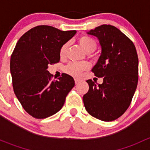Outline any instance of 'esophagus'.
I'll return each mask as SVG.
<instances>
[{"instance_id": "esophagus-1", "label": "esophagus", "mask_w": 150, "mask_h": 150, "mask_svg": "<svg viewBox=\"0 0 150 150\" xmlns=\"http://www.w3.org/2000/svg\"><path fill=\"white\" fill-rule=\"evenodd\" d=\"M80 82H81V81H80V80H78V79H75V84H76V85H78V83H79Z\"/></svg>"}]
</instances>
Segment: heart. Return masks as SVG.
Returning a JSON list of instances; mask_svg holds the SVG:
<instances>
[{"label":"heart","mask_w":150,"mask_h":150,"mask_svg":"<svg viewBox=\"0 0 150 150\" xmlns=\"http://www.w3.org/2000/svg\"><path fill=\"white\" fill-rule=\"evenodd\" d=\"M79 43L86 52L94 51L96 48V43L94 40L88 36H83L80 38ZM69 46V42H67L61 47L59 54L61 57H64L66 55L67 51ZM89 64L87 62H70L65 67V72L72 76L78 78L81 75L82 72L87 70L89 68Z\"/></svg>","instance_id":"1"}]
</instances>
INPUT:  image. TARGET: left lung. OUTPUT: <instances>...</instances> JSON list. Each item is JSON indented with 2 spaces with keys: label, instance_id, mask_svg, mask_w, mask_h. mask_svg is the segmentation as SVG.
Masks as SVG:
<instances>
[{
  "label": "left lung",
  "instance_id": "1",
  "mask_svg": "<svg viewBox=\"0 0 150 150\" xmlns=\"http://www.w3.org/2000/svg\"><path fill=\"white\" fill-rule=\"evenodd\" d=\"M99 41L102 52L92 71L102 84L88 80L83 99L93 117L110 122L122 115L131 104L138 83L139 59L133 42L112 25H102L87 32Z\"/></svg>",
  "mask_w": 150,
  "mask_h": 150
}]
</instances>
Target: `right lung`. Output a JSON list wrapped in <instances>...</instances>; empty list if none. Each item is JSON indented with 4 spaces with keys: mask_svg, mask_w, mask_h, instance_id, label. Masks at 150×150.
Instances as JSON below:
<instances>
[{
    "mask_svg": "<svg viewBox=\"0 0 150 150\" xmlns=\"http://www.w3.org/2000/svg\"><path fill=\"white\" fill-rule=\"evenodd\" d=\"M47 25L32 28L18 40L11 57L13 91L25 111L43 119L58 112L75 86L72 77L63 74L51 81L47 69L59 62L61 47L75 35Z\"/></svg>",
    "mask_w": 150,
    "mask_h": 150,
    "instance_id": "obj_1",
    "label": "right lung"
}]
</instances>
